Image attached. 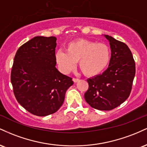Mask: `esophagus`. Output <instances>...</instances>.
Here are the masks:
<instances>
[{
  "instance_id": "obj_1",
  "label": "esophagus",
  "mask_w": 147,
  "mask_h": 147,
  "mask_svg": "<svg viewBox=\"0 0 147 147\" xmlns=\"http://www.w3.org/2000/svg\"><path fill=\"white\" fill-rule=\"evenodd\" d=\"M79 79H77V78H73V79H72V81H73V82H75V83H76V82H79Z\"/></svg>"
}]
</instances>
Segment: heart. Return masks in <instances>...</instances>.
Segmentation results:
<instances>
[{"label": "heart", "mask_w": 147, "mask_h": 147, "mask_svg": "<svg viewBox=\"0 0 147 147\" xmlns=\"http://www.w3.org/2000/svg\"><path fill=\"white\" fill-rule=\"evenodd\" d=\"M65 50H59L56 60L65 72L71 70L78 61L80 70L88 77L102 73L110 63L111 50L104 43L79 38L66 45Z\"/></svg>", "instance_id": "heart-1"}]
</instances>
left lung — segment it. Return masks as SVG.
<instances>
[{
  "label": "left lung",
  "mask_w": 147,
  "mask_h": 147,
  "mask_svg": "<svg viewBox=\"0 0 147 147\" xmlns=\"http://www.w3.org/2000/svg\"><path fill=\"white\" fill-rule=\"evenodd\" d=\"M104 36L110 43V63L102 74L88 79L89 86L84 97L93 109L111 111L129 97L136 75V63L127 45L109 35Z\"/></svg>",
  "instance_id": "8db88e82"
}]
</instances>
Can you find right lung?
<instances>
[{"instance_id":"add662e5","label":"right lung","mask_w":147,"mask_h":147,"mask_svg":"<svg viewBox=\"0 0 147 147\" xmlns=\"http://www.w3.org/2000/svg\"><path fill=\"white\" fill-rule=\"evenodd\" d=\"M55 36H35L16 52L11 82L16 100L30 113L47 116L63 104L71 77L56 68Z\"/></svg>"}]
</instances>
